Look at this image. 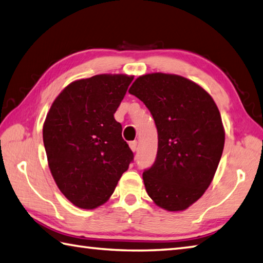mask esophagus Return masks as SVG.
<instances>
[{
  "mask_svg": "<svg viewBox=\"0 0 263 263\" xmlns=\"http://www.w3.org/2000/svg\"><path fill=\"white\" fill-rule=\"evenodd\" d=\"M129 146H130V148L132 150L135 152V151H137V141H132V142H129Z\"/></svg>",
  "mask_w": 263,
  "mask_h": 263,
  "instance_id": "esophagus-1",
  "label": "esophagus"
}]
</instances>
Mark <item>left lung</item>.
Segmentation results:
<instances>
[{"instance_id": "obj_1", "label": "left lung", "mask_w": 263, "mask_h": 263, "mask_svg": "<svg viewBox=\"0 0 263 263\" xmlns=\"http://www.w3.org/2000/svg\"><path fill=\"white\" fill-rule=\"evenodd\" d=\"M129 93L145 104L158 132L156 160L143 172L147 195L163 210L184 211L204 195L219 166V108L200 86L175 74L142 76Z\"/></svg>"}]
</instances>
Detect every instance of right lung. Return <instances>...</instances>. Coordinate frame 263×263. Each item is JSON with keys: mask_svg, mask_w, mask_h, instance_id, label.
Segmentation results:
<instances>
[{"mask_svg": "<svg viewBox=\"0 0 263 263\" xmlns=\"http://www.w3.org/2000/svg\"><path fill=\"white\" fill-rule=\"evenodd\" d=\"M134 77L100 74L70 83L43 125V143L54 182L72 204L92 210L115 191L134 153L115 113Z\"/></svg>", "mask_w": 263, "mask_h": 263, "instance_id": "right-lung-1", "label": "right lung"}]
</instances>
